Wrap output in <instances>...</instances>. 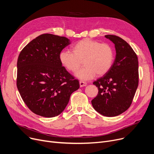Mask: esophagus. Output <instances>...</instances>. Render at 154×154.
Masks as SVG:
<instances>
[{
	"instance_id": "esophagus-1",
	"label": "esophagus",
	"mask_w": 154,
	"mask_h": 154,
	"mask_svg": "<svg viewBox=\"0 0 154 154\" xmlns=\"http://www.w3.org/2000/svg\"><path fill=\"white\" fill-rule=\"evenodd\" d=\"M86 85H87V83L85 82H83V81H80L79 82V86H80V87L85 86Z\"/></svg>"
}]
</instances>
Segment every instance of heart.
<instances>
[{
	"instance_id": "obj_1",
	"label": "heart",
	"mask_w": 154,
	"mask_h": 154,
	"mask_svg": "<svg viewBox=\"0 0 154 154\" xmlns=\"http://www.w3.org/2000/svg\"><path fill=\"white\" fill-rule=\"evenodd\" d=\"M72 51H62L60 60L63 66L71 72L78 70L83 61L85 66L76 72V76L82 79H91L96 74L98 76L106 74L113 63V49L106 43L83 39L72 46Z\"/></svg>"
}]
</instances>
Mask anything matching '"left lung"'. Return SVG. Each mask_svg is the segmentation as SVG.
<instances>
[{"mask_svg": "<svg viewBox=\"0 0 154 154\" xmlns=\"http://www.w3.org/2000/svg\"><path fill=\"white\" fill-rule=\"evenodd\" d=\"M105 38L115 44L116 57L109 71L93 82L98 93L91 104L100 114L115 116L127 110L132 103L138 85V62L125 40L111 34Z\"/></svg>", "mask_w": 154, "mask_h": 154, "instance_id": "obj_1", "label": "left lung"}]
</instances>
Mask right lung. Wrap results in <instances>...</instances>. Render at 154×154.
Wrapping results in <instances>:
<instances>
[{"mask_svg": "<svg viewBox=\"0 0 154 154\" xmlns=\"http://www.w3.org/2000/svg\"><path fill=\"white\" fill-rule=\"evenodd\" d=\"M70 44L61 36L43 34L32 40L19 55L17 87L25 104L35 114L51 118L61 114L78 80L62 66L61 51Z\"/></svg>", "mask_w": 154, "mask_h": 154, "instance_id": "right-lung-1", "label": "right lung"}]
</instances>
